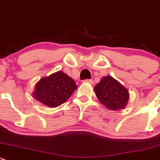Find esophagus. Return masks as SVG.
Instances as JSON below:
<instances>
[{
	"instance_id": "obj_1",
	"label": "esophagus",
	"mask_w": 160,
	"mask_h": 160,
	"mask_svg": "<svg viewBox=\"0 0 160 160\" xmlns=\"http://www.w3.org/2000/svg\"><path fill=\"white\" fill-rule=\"evenodd\" d=\"M84 82H88V83H90V84H93V80L92 79H85L83 80Z\"/></svg>"
}]
</instances>
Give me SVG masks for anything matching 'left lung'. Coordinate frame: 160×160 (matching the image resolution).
<instances>
[{"label": "left lung", "instance_id": "obj_1", "mask_svg": "<svg viewBox=\"0 0 160 160\" xmlns=\"http://www.w3.org/2000/svg\"><path fill=\"white\" fill-rule=\"evenodd\" d=\"M95 93L101 103L111 110L124 108L129 98L128 91L111 76H106L95 86Z\"/></svg>", "mask_w": 160, "mask_h": 160}]
</instances>
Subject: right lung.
Segmentation results:
<instances>
[{"mask_svg":"<svg viewBox=\"0 0 160 160\" xmlns=\"http://www.w3.org/2000/svg\"><path fill=\"white\" fill-rule=\"evenodd\" d=\"M77 87L75 81L60 71L40 79L36 85L34 96L47 107H57L65 102Z\"/></svg>","mask_w":160,"mask_h":160,"instance_id":"1","label":"right lung"}]
</instances>
